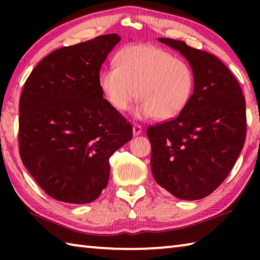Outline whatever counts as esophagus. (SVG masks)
<instances>
[{"label":"esophagus","mask_w":260,"mask_h":260,"mask_svg":"<svg viewBox=\"0 0 260 260\" xmlns=\"http://www.w3.org/2000/svg\"><path fill=\"white\" fill-rule=\"evenodd\" d=\"M141 133H142V127H141V125H139V124H134L133 125V134L136 136V135H140Z\"/></svg>","instance_id":"obj_1"}]
</instances>
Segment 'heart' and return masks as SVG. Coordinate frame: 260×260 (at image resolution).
<instances>
[{"label":"heart","mask_w":260,"mask_h":260,"mask_svg":"<svg viewBox=\"0 0 260 260\" xmlns=\"http://www.w3.org/2000/svg\"><path fill=\"white\" fill-rule=\"evenodd\" d=\"M116 67L104 69L99 83L104 98L118 112L142 101L138 117L167 120L181 113L195 89L190 65L171 52L150 45L126 47L114 58Z\"/></svg>","instance_id":"1"}]
</instances>
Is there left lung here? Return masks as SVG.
Wrapping results in <instances>:
<instances>
[{
	"label": "left lung",
	"instance_id": "1",
	"mask_svg": "<svg viewBox=\"0 0 260 260\" xmlns=\"http://www.w3.org/2000/svg\"><path fill=\"white\" fill-rule=\"evenodd\" d=\"M158 40L186 57L195 89L181 113L147 128L152 175L178 199H204L225 181L244 146V95L218 57L183 41Z\"/></svg>",
	"mask_w": 260,
	"mask_h": 260
}]
</instances>
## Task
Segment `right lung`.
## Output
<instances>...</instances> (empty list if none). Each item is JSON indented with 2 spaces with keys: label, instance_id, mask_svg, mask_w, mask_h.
<instances>
[{
  "label": "right lung",
  "instance_id": "add662e5",
  "mask_svg": "<svg viewBox=\"0 0 260 260\" xmlns=\"http://www.w3.org/2000/svg\"><path fill=\"white\" fill-rule=\"evenodd\" d=\"M117 34H105L46 56L26 80L19 100L21 161L48 195L90 203L107 187L109 158L133 128L100 88V70Z\"/></svg>",
  "mask_w": 260,
  "mask_h": 260
}]
</instances>
